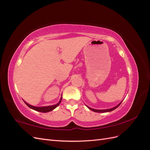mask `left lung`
<instances>
[{"mask_svg":"<svg viewBox=\"0 0 150 150\" xmlns=\"http://www.w3.org/2000/svg\"><path fill=\"white\" fill-rule=\"evenodd\" d=\"M121 103H122V102H121L120 103H119L116 106H115V107H114V108H111V109H107V110H95V109L91 108L90 107H89V106H87V107L89 109V110H91L94 111V112H110V111H113V110H115V109H116L117 107H118V106L120 105Z\"/></svg>","mask_w":150,"mask_h":150,"instance_id":"obj_1","label":"left lung"}]
</instances>
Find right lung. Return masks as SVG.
<instances>
[{"label":"right lung","mask_w":150,"mask_h":150,"mask_svg":"<svg viewBox=\"0 0 150 150\" xmlns=\"http://www.w3.org/2000/svg\"><path fill=\"white\" fill-rule=\"evenodd\" d=\"M62 98V96H61L59 101V103H57L56 104H54V105H52V106H42V107H36V106H31V105H30L29 104L27 103L24 101V103H25V104H26L27 106H28V107H29L30 108L33 109V110H34L35 111H39V112H49V111H51L52 110H54V109H55L56 107H57L59 105V104L61 102Z\"/></svg>","instance_id":"right-lung-1"}]
</instances>
